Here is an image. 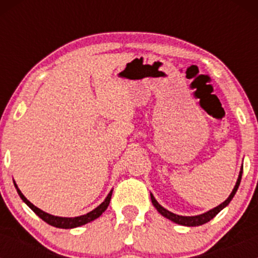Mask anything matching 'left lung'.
<instances>
[{
    "instance_id": "left-lung-1",
    "label": "left lung",
    "mask_w": 258,
    "mask_h": 258,
    "mask_svg": "<svg viewBox=\"0 0 258 258\" xmlns=\"http://www.w3.org/2000/svg\"><path fill=\"white\" fill-rule=\"evenodd\" d=\"M241 178H242V168H241V171H240V176H238L237 182H236L235 188L232 189V192H231V195H230V196H228V199L226 200L225 202H222V204H221L220 206L215 207V209L210 210L209 212L202 213V215H199V216H178V215H175V213H172V212H170V211L163 209V207L161 206V205L158 204L157 201H156L155 197H153L152 195H151V201H152L153 206H155L156 209H157V211L161 213V215L165 216V217L168 218V220L173 221V222H175V223H178V225H182V226H201V225H204V223L209 222V221L212 220V218L215 217V216L217 215V213L220 212L221 210L225 209V207L227 206L228 204H230V201L233 199V196H235L236 191H237L238 186H240Z\"/></svg>"
}]
</instances>
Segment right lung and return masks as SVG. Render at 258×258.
<instances>
[{
	"label": "right lung",
	"instance_id": "add662e5",
	"mask_svg": "<svg viewBox=\"0 0 258 258\" xmlns=\"http://www.w3.org/2000/svg\"><path fill=\"white\" fill-rule=\"evenodd\" d=\"M15 186H16V183H15ZM16 188H17L18 195H20V197L22 199V201L25 202V204L27 205V206L30 207V209L32 210L33 212L38 216V217L42 218V220L45 221V222H47L48 225L54 226V227H58V228L79 227V226L86 225V223L96 220V218L100 217V216L102 215V212H105L106 209H107V206L110 205V201H111V196H112V191H111L110 194H108V196L106 197L105 201H103L102 204L97 207V209H95L93 211H91V212L86 213V215H83V216H79V217H57V216L48 215V213L43 212L42 210L37 209L35 205L31 204V202L28 201V200L26 199L22 194H21V191L18 189L17 186H16Z\"/></svg>",
	"mask_w": 258,
	"mask_h": 258
}]
</instances>
